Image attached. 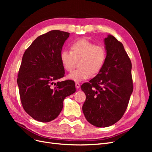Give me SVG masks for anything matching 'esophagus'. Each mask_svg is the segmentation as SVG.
<instances>
[{"label": "esophagus", "instance_id": "1", "mask_svg": "<svg viewBox=\"0 0 152 152\" xmlns=\"http://www.w3.org/2000/svg\"><path fill=\"white\" fill-rule=\"evenodd\" d=\"M80 84L79 83V82H76V83H75V87H76V88L77 89H79V87H80Z\"/></svg>", "mask_w": 152, "mask_h": 152}]
</instances>
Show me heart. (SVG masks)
Returning a JSON list of instances; mask_svg holds the SVG:
<instances>
[{
	"label": "heart",
	"mask_w": 152,
	"mask_h": 152,
	"mask_svg": "<svg viewBox=\"0 0 152 152\" xmlns=\"http://www.w3.org/2000/svg\"><path fill=\"white\" fill-rule=\"evenodd\" d=\"M79 59L80 68L70 73L68 79L80 82L89 79L92 73H99L107 60V50L102 45H96L87 39H81L71 44L70 51L63 50L60 54L62 66L68 72L73 70L76 61Z\"/></svg>",
	"instance_id": "1"
}]
</instances>
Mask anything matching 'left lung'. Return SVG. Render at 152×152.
<instances>
[{
    "instance_id": "obj_1",
    "label": "left lung",
    "mask_w": 152,
    "mask_h": 152,
    "mask_svg": "<svg viewBox=\"0 0 152 152\" xmlns=\"http://www.w3.org/2000/svg\"><path fill=\"white\" fill-rule=\"evenodd\" d=\"M107 60L102 70L81 86L86 96L82 111L92 125L106 127L124 115L133 91L132 64L123 44L112 35L104 40Z\"/></svg>"
}]
</instances>
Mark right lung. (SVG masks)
<instances>
[{"instance_id": "obj_1", "label": "right lung", "mask_w": 152, "mask_h": 152, "mask_svg": "<svg viewBox=\"0 0 152 152\" xmlns=\"http://www.w3.org/2000/svg\"><path fill=\"white\" fill-rule=\"evenodd\" d=\"M70 34L51 30L39 36L23 56L17 83L25 111L35 120L48 122L56 118L63 101L75 92L74 81H55L64 77L60 60L63 45Z\"/></svg>"}]
</instances>
